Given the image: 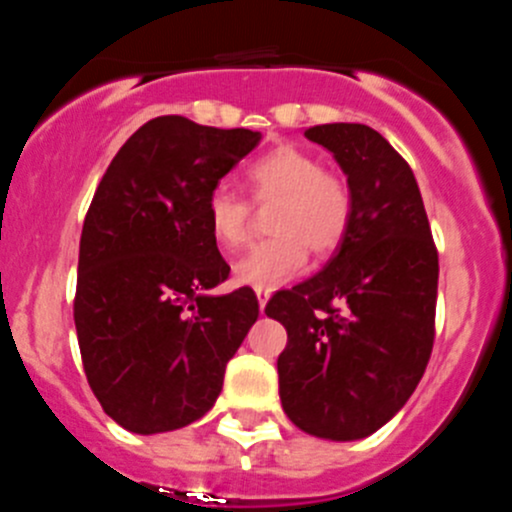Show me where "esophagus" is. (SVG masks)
Wrapping results in <instances>:
<instances>
[{
    "label": "esophagus",
    "instance_id": "esophagus-1",
    "mask_svg": "<svg viewBox=\"0 0 512 512\" xmlns=\"http://www.w3.org/2000/svg\"><path fill=\"white\" fill-rule=\"evenodd\" d=\"M269 297H271V289H256V300H259V310L264 312V307H266V302H269Z\"/></svg>",
    "mask_w": 512,
    "mask_h": 512
}]
</instances>
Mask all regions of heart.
I'll return each instance as SVG.
<instances>
[{
    "label": "heart",
    "instance_id": "b5f03b06",
    "mask_svg": "<svg viewBox=\"0 0 512 512\" xmlns=\"http://www.w3.org/2000/svg\"><path fill=\"white\" fill-rule=\"evenodd\" d=\"M248 194L256 205H269L271 235L248 248L233 266V279L243 287L269 289L297 277L307 264V248L330 256L346 241L354 220V192L346 176L325 169L315 153L292 143H279L253 158L243 171ZM251 207L228 187H215L207 197V230L225 251L241 246L248 235Z\"/></svg>",
    "mask_w": 512,
    "mask_h": 512
}]
</instances>
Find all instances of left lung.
I'll return each mask as SVG.
<instances>
[{"instance_id": "left-lung-1", "label": "left lung", "mask_w": 512, "mask_h": 512, "mask_svg": "<svg viewBox=\"0 0 512 512\" xmlns=\"http://www.w3.org/2000/svg\"><path fill=\"white\" fill-rule=\"evenodd\" d=\"M354 192V220L325 269L266 302L287 328L279 397L305 433L372 436L408 402L436 338L438 251L408 161L369 125L305 130Z\"/></svg>"}]
</instances>
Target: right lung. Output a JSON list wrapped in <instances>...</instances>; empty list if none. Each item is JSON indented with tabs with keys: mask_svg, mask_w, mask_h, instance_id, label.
<instances>
[{
	"mask_svg": "<svg viewBox=\"0 0 512 512\" xmlns=\"http://www.w3.org/2000/svg\"><path fill=\"white\" fill-rule=\"evenodd\" d=\"M259 140L246 128L153 117L94 192L74 323L89 387L125 431L151 436L202 418L259 318L251 287L207 292L230 274L207 230V197Z\"/></svg>",
	"mask_w": 512,
	"mask_h": 512,
	"instance_id": "obj_1",
	"label": "right lung"
}]
</instances>
